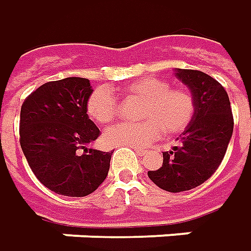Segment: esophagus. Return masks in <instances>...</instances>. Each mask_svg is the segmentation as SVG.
Returning a JSON list of instances; mask_svg holds the SVG:
<instances>
[{
	"label": "esophagus",
	"instance_id": "obj_1",
	"mask_svg": "<svg viewBox=\"0 0 251 251\" xmlns=\"http://www.w3.org/2000/svg\"><path fill=\"white\" fill-rule=\"evenodd\" d=\"M134 151L137 152V154H139V156H144L146 153L145 149H141V148H134Z\"/></svg>",
	"mask_w": 251,
	"mask_h": 251
}]
</instances>
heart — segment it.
Instances as JSON below:
<instances>
[{
	"instance_id": "b5f03b06",
	"label": "heart",
	"mask_w": 251,
	"mask_h": 251,
	"mask_svg": "<svg viewBox=\"0 0 251 251\" xmlns=\"http://www.w3.org/2000/svg\"><path fill=\"white\" fill-rule=\"evenodd\" d=\"M122 95L138 99L144 105L138 113L142 120L132 124H117L103 132V141L112 146L144 148L160 137L182 132L195 117L196 105L192 92L185 87H171L159 77H142L128 84ZM119 113V105L105 88H97L87 100V114L98 124H109Z\"/></svg>"
}]
</instances>
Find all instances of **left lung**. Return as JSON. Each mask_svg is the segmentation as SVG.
<instances>
[{
    "label": "left lung",
    "mask_w": 251,
    "mask_h": 251,
    "mask_svg": "<svg viewBox=\"0 0 251 251\" xmlns=\"http://www.w3.org/2000/svg\"><path fill=\"white\" fill-rule=\"evenodd\" d=\"M176 75L191 90L196 112L179 135V145L163 152V166L148 171L153 184L167 192H185L207 181L221 164L233 131L226 91L199 70L176 69Z\"/></svg>",
    "instance_id": "obj_1"
}]
</instances>
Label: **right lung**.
<instances>
[{
  "instance_id": "obj_1",
  "label": "right lung",
  "mask_w": 251,
  "mask_h": 251,
  "mask_svg": "<svg viewBox=\"0 0 251 251\" xmlns=\"http://www.w3.org/2000/svg\"><path fill=\"white\" fill-rule=\"evenodd\" d=\"M90 80L67 77L38 87L20 109V146L38 181L52 192L82 198L107 176L110 152L88 148L99 128L87 114Z\"/></svg>"
}]
</instances>
